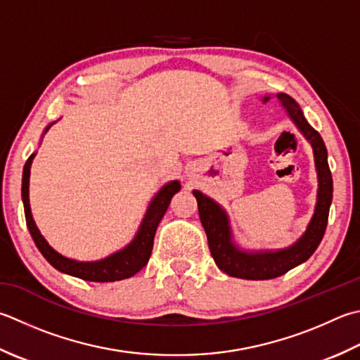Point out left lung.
<instances>
[{"label": "left lung", "mask_w": 360, "mask_h": 360, "mask_svg": "<svg viewBox=\"0 0 360 360\" xmlns=\"http://www.w3.org/2000/svg\"><path fill=\"white\" fill-rule=\"evenodd\" d=\"M269 100V96L264 98V101ZM276 100L314 148L316 173H319V196H316L315 214L311 223H309L304 236L297 243L292 245L290 248L271 252H245L231 242V231L224 210L217 202L207 198L206 195L195 190L193 195L198 201V212L207 236L210 255H212L218 269L234 278L262 281L283 276L293 266L306 262L314 255L328 226L329 207L330 201H333V174H330L328 165V151L325 142H323L320 134L307 123L301 108L293 98L278 94Z\"/></svg>", "instance_id": "left-lung-1"}]
</instances>
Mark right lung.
<instances>
[{"label":"right lung","mask_w":360,"mask_h":360,"mask_svg":"<svg viewBox=\"0 0 360 360\" xmlns=\"http://www.w3.org/2000/svg\"><path fill=\"white\" fill-rule=\"evenodd\" d=\"M34 156L35 154H31V156L27 158L23 168L21 198H23L27 229H30L32 240L41 252V256H44L56 270L84 281H91V283H114V281L131 278L142 270L148 264V260H150L154 236H156V229L159 226L162 217L167 212L168 204H170L174 193H178L181 190L179 182H168V184L162 187L160 192L154 196L150 207L146 210L143 221L140 224L137 236L134 237V240L126 246L124 250L118 251L115 255H112L103 260H98V262H77V260L63 257L58 251H54L51 246L48 245L44 236L40 234V231L35 226V223L32 220L30 207V173Z\"/></svg>","instance_id":"right-lung-1"}]
</instances>
